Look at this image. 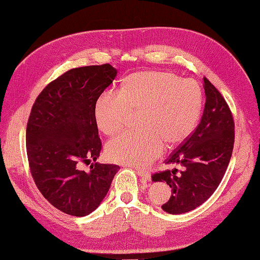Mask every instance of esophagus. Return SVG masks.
Instances as JSON below:
<instances>
[{"label": "esophagus", "mask_w": 260, "mask_h": 260, "mask_svg": "<svg viewBox=\"0 0 260 260\" xmlns=\"http://www.w3.org/2000/svg\"><path fill=\"white\" fill-rule=\"evenodd\" d=\"M137 172H138V175L140 176L141 181H142V182H147V181H151V175H149L148 171L137 169Z\"/></svg>", "instance_id": "34e87169"}]
</instances>
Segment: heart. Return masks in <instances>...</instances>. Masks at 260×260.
Segmentation results:
<instances>
[{"label":"heart","mask_w":260,"mask_h":260,"mask_svg":"<svg viewBox=\"0 0 260 260\" xmlns=\"http://www.w3.org/2000/svg\"><path fill=\"white\" fill-rule=\"evenodd\" d=\"M202 108V92L191 79L166 72L131 75L118 92H105L94 109L99 129L113 136L131 113H138L140 129L124 132L106 145L108 158L145 167L160 155L165 142L176 145L192 135Z\"/></svg>","instance_id":"1"}]
</instances>
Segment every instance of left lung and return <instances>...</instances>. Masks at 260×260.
Listing matches in <instances>:
<instances>
[{
	"label": "left lung",
	"instance_id": "1",
	"mask_svg": "<svg viewBox=\"0 0 260 260\" xmlns=\"http://www.w3.org/2000/svg\"><path fill=\"white\" fill-rule=\"evenodd\" d=\"M205 107L200 124L172 152L166 164L177 168L156 172L154 182H167L171 196L161 208L172 215L184 214L205 203L225 174L234 144V119L225 100L204 77Z\"/></svg>",
	"mask_w": 260,
	"mask_h": 260
}]
</instances>
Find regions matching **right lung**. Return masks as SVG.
Returning a JSON list of instances; mask_svg holds the SVG:
<instances>
[{
	"label": "right lung",
	"mask_w": 260,
	"mask_h": 260,
	"mask_svg": "<svg viewBox=\"0 0 260 260\" xmlns=\"http://www.w3.org/2000/svg\"><path fill=\"white\" fill-rule=\"evenodd\" d=\"M116 75L109 64L70 69L46 85L31 108L26 130L31 176L44 198L67 215L95 210L120 169L99 162L82 169L100 156L94 109Z\"/></svg>",
	"instance_id": "add662e5"
}]
</instances>
